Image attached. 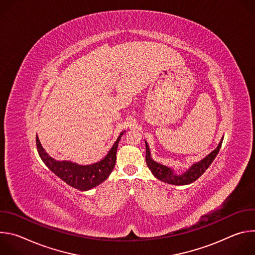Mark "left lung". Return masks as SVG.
Here are the masks:
<instances>
[{"instance_id":"left-lung-1","label":"left lung","mask_w":255,"mask_h":255,"mask_svg":"<svg viewBox=\"0 0 255 255\" xmlns=\"http://www.w3.org/2000/svg\"><path fill=\"white\" fill-rule=\"evenodd\" d=\"M223 138L224 137L221 138L219 144H218V146L211 153H209L200 161L192 164L186 171L181 173H176L173 168H170L169 166H166L154 161L151 157L150 149L146 141H145V147H146V156H145V159H146L147 166L151 170L152 174L157 179L163 181V183H167L169 185H174V186L190 185L194 183L195 180H197L211 165V163L213 162V160L215 159V157L217 156L218 152H219L221 148Z\"/></svg>"}]
</instances>
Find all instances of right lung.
Masks as SVG:
<instances>
[{
	"mask_svg": "<svg viewBox=\"0 0 255 255\" xmlns=\"http://www.w3.org/2000/svg\"><path fill=\"white\" fill-rule=\"evenodd\" d=\"M126 131H122L113 144L108 154L98 162L92 164H79L70 160H56L51 157L42 147L38 136H36V145L40 158L44 164L64 183L80 191H89L108 178L116 163L118 144Z\"/></svg>",
	"mask_w": 255,
	"mask_h": 255,
	"instance_id": "add662e5",
	"label": "right lung"
}]
</instances>
